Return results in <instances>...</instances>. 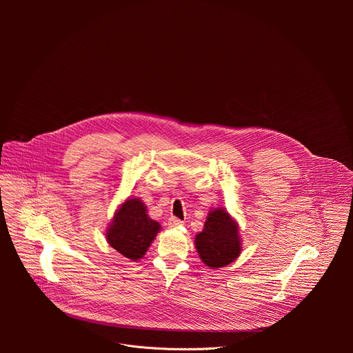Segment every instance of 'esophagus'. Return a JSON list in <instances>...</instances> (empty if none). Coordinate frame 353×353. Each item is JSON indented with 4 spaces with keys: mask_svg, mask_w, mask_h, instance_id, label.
Returning a JSON list of instances; mask_svg holds the SVG:
<instances>
[{
    "mask_svg": "<svg viewBox=\"0 0 353 353\" xmlns=\"http://www.w3.org/2000/svg\"><path fill=\"white\" fill-rule=\"evenodd\" d=\"M168 225H169V228H177V226H181V225H183V222H181L180 219H177V218H174V216H172V218L168 221Z\"/></svg>",
    "mask_w": 353,
    "mask_h": 353,
    "instance_id": "34e87169",
    "label": "esophagus"
}]
</instances>
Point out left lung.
I'll list each match as a JSON object with an SVG mask.
<instances>
[{
  "label": "left lung",
  "mask_w": 353,
  "mask_h": 353,
  "mask_svg": "<svg viewBox=\"0 0 353 353\" xmlns=\"http://www.w3.org/2000/svg\"><path fill=\"white\" fill-rule=\"evenodd\" d=\"M194 245L207 267L218 270L233 263L241 253V237L237 221L226 208L208 212L203 232L195 236Z\"/></svg>",
  "instance_id": "obj_1"
}]
</instances>
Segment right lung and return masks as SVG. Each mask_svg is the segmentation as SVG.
I'll return each mask as SVG.
<instances>
[{"mask_svg":"<svg viewBox=\"0 0 353 353\" xmlns=\"http://www.w3.org/2000/svg\"><path fill=\"white\" fill-rule=\"evenodd\" d=\"M162 226L150 219L141 198L128 196L106 229L108 243L131 261L141 260Z\"/></svg>","mask_w":353,"mask_h":353,"instance_id":"obj_1","label":"right lung"}]
</instances>
